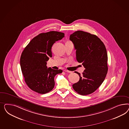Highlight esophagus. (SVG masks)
Segmentation results:
<instances>
[{"instance_id": "34e87169", "label": "esophagus", "mask_w": 129, "mask_h": 129, "mask_svg": "<svg viewBox=\"0 0 129 129\" xmlns=\"http://www.w3.org/2000/svg\"><path fill=\"white\" fill-rule=\"evenodd\" d=\"M64 71H65V72H68V73H72V71H69V70H65Z\"/></svg>"}]
</instances>
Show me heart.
Wrapping results in <instances>:
<instances>
[{
	"label": "heart",
	"instance_id": "1",
	"mask_svg": "<svg viewBox=\"0 0 129 129\" xmlns=\"http://www.w3.org/2000/svg\"><path fill=\"white\" fill-rule=\"evenodd\" d=\"M66 43H70V42H69V41H68V42H67Z\"/></svg>",
	"mask_w": 129,
	"mask_h": 129
}]
</instances>
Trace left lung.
<instances>
[{
  "instance_id": "obj_1",
  "label": "left lung",
  "mask_w": 129,
  "mask_h": 129,
  "mask_svg": "<svg viewBox=\"0 0 129 129\" xmlns=\"http://www.w3.org/2000/svg\"><path fill=\"white\" fill-rule=\"evenodd\" d=\"M70 41L76 50V59L85 70L79 80L72 87L78 94L86 95L94 92L101 86L108 71L107 53L106 46L97 36L82 31L70 35Z\"/></svg>"
}]
</instances>
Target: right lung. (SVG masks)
Returning <instances> with one entry per match:
<instances>
[{"instance_id": "obj_1", "label": "right lung", "mask_w": 129, "mask_h": 129, "mask_svg": "<svg viewBox=\"0 0 129 129\" xmlns=\"http://www.w3.org/2000/svg\"><path fill=\"white\" fill-rule=\"evenodd\" d=\"M64 34L57 31L41 33L24 48L20 57V66L28 87L39 94H46L54 88L55 76L61 70L47 68V61L52 57L53 44L62 39Z\"/></svg>"}]
</instances>
